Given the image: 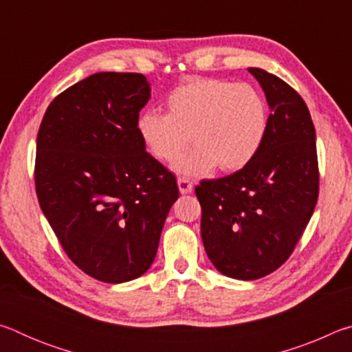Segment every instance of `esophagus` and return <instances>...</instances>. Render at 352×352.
I'll return each mask as SVG.
<instances>
[{"label":"esophagus","instance_id":"34e87169","mask_svg":"<svg viewBox=\"0 0 352 352\" xmlns=\"http://www.w3.org/2000/svg\"><path fill=\"white\" fill-rule=\"evenodd\" d=\"M177 184H178V189H180L182 194L192 192V183H190L189 180H186V178H178Z\"/></svg>","mask_w":352,"mask_h":352}]
</instances>
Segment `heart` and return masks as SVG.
Instances as JSON below:
<instances>
[{
	"label": "heart",
	"instance_id": "b5f03b06",
	"mask_svg": "<svg viewBox=\"0 0 352 352\" xmlns=\"http://www.w3.org/2000/svg\"><path fill=\"white\" fill-rule=\"evenodd\" d=\"M168 113L146 111L138 121L141 140L177 174L204 177L217 168L237 172L264 144L269 111L253 87L219 79H189L168 98Z\"/></svg>",
	"mask_w": 352,
	"mask_h": 352
}]
</instances>
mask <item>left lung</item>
<instances>
[{"label": "left lung", "mask_w": 352, "mask_h": 352, "mask_svg": "<svg viewBox=\"0 0 352 352\" xmlns=\"http://www.w3.org/2000/svg\"><path fill=\"white\" fill-rule=\"evenodd\" d=\"M248 71L270 109L264 144L245 168L195 188L208 258L242 281L270 275L289 259L318 199L315 127L305 100L279 77Z\"/></svg>", "instance_id": "8db88e82"}]
</instances>
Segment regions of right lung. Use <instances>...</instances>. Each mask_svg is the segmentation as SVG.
Listing matches in <instances>:
<instances>
[{"mask_svg": "<svg viewBox=\"0 0 352 352\" xmlns=\"http://www.w3.org/2000/svg\"><path fill=\"white\" fill-rule=\"evenodd\" d=\"M151 83L96 73L52 100L37 135L35 189L69 259L98 281L140 278L157 256L177 180L138 130Z\"/></svg>", "mask_w": 352, "mask_h": 352, "instance_id": "obj_1", "label": "right lung"}]
</instances>
